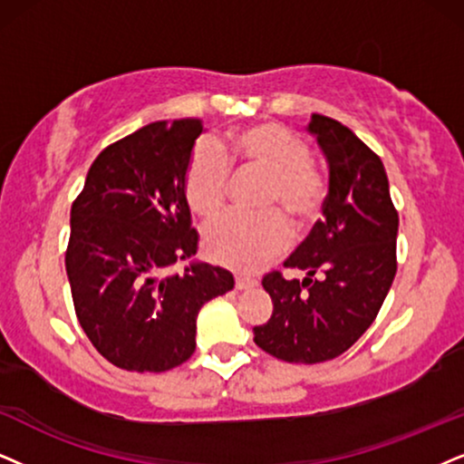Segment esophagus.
<instances>
[{"label":"esophagus","mask_w":464,"mask_h":464,"mask_svg":"<svg viewBox=\"0 0 464 464\" xmlns=\"http://www.w3.org/2000/svg\"><path fill=\"white\" fill-rule=\"evenodd\" d=\"M252 286H256V280L255 278H246V276H236V289L237 291L252 289Z\"/></svg>","instance_id":"obj_1"}]
</instances>
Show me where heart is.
Returning a JSON list of instances; mask_svg holds the SVG:
<instances>
[{
    "label": "heart",
    "mask_w": 464,
    "mask_h": 464,
    "mask_svg": "<svg viewBox=\"0 0 464 464\" xmlns=\"http://www.w3.org/2000/svg\"><path fill=\"white\" fill-rule=\"evenodd\" d=\"M310 148L283 124L263 121L228 132L220 150L201 143L184 175V195L198 218H214L228 195V164L267 178L261 216L227 214L203 233L209 259L237 272H256L289 244V227L304 236L316 225L327 201V179L310 162Z\"/></svg>",
    "instance_id": "obj_1"
}]
</instances>
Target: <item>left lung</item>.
Wrapping results in <instances>:
<instances>
[{
  "label": "left lung",
  "mask_w": 464,
  "mask_h": 464,
  "mask_svg": "<svg viewBox=\"0 0 464 464\" xmlns=\"http://www.w3.org/2000/svg\"><path fill=\"white\" fill-rule=\"evenodd\" d=\"M308 132L330 167V188L324 218L285 261L306 278L263 276L274 310L252 327L256 347L295 363L334 360L355 344L396 276L398 212L381 158L332 117L314 113Z\"/></svg>",
  "instance_id": "obj_1"
}]
</instances>
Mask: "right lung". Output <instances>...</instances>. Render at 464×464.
<instances>
[{
  "instance_id": "right-lung-1",
  "label": "right lung",
  "mask_w": 464,
  "mask_h": 464,
  "mask_svg": "<svg viewBox=\"0 0 464 464\" xmlns=\"http://www.w3.org/2000/svg\"><path fill=\"white\" fill-rule=\"evenodd\" d=\"M201 120L154 121L98 154L70 209L66 272L74 313L98 353L117 368L164 372L197 347V314L233 289V274L197 255L184 195Z\"/></svg>"
}]
</instances>
